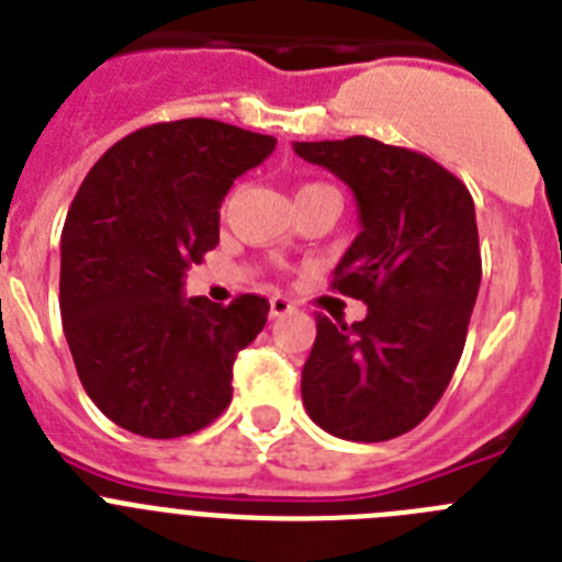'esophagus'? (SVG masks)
<instances>
[{"instance_id":"esophagus-1","label":"esophagus","mask_w":562,"mask_h":562,"mask_svg":"<svg viewBox=\"0 0 562 562\" xmlns=\"http://www.w3.org/2000/svg\"><path fill=\"white\" fill-rule=\"evenodd\" d=\"M292 310H295V306H292L290 297H284V295L270 297V317H284V315H290Z\"/></svg>"}]
</instances>
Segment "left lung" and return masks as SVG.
I'll use <instances>...</instances> for the list:
<instances>
[{
    "label": "left lung",
    "mask_w": 562,
    "mask_h": 562,
    "mask_svg": "<svg viewBox=\"0 0 562 562\" xmlns=\"http://www.w3.org/2000/svg\"><path fill=\"white\" fill-rule=\"evenodd\" d=\"M292 148L355 193L360 233L331 286L369 306L351 326L317 315L304 408L337 439H394L434 411L464 351L481 284L473 196L425 154L360 134Z\"/></svg>",
    "instance_id": "left-lung-1"
}]
</instances>
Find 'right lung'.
I'll use <instances>...</instances> for the list:
<instances>
[{
    "instance_id": "obj_1",
    "label": "right lung",
    "mask_w": 562,
    "mask_h": 562,
    "mask_svg": "<svg viewBox=\"0 0 562 562\" xmlns=\"http://www.w3.org/2000/svg\"><path fill=\"white\" fill-rule=\"evenodd\" d=\"M276 137L186 117L137 128L92 166L61 231V321L83 391L121 428L177 439L231 405L233 362L270 304L186 297V270L220 245L233 180Z\"/></svg>"
}]
</instances>
